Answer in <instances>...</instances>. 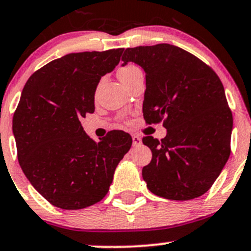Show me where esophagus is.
Returning a JSON list of instances; mask_svg holds the SVG:
<instances>
[{
    "label": "esophagus",
    "mask_w": 251,
    "mask_h": 251,
    "mask_svg": "<svg viewBox=\"0 0 251 251\" xmlns=\"http://www.w3.org/2000/svg\"><path fill=\"white\" fill-rule=\"evenodd\" d=\"M131 139H133V146H140L141 145V137H140L139 135H136V134H133L131 135Z\"/></svg>",
    "instance_id": "34e87169"
}]
</instances>
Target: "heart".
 Here are the masks:
<instances>
[{
  "label": "heart",
  "mask_w": 251,
  "mask_h": 251,
  "mask_svg": "<svg viewBox=\"0 0 251 251\" xmlns=\"http://www.w3.org/2000/svg\"><path fill=\"white\" fill-rule=\"evenodd\" d=\"M141 72V69L139 67L135 66L133 63L126 64V66H122L120 69H118V77L121 79V81L125 82L128 79H130L133 75H135L136 73Z\"/></svg>",
  "instance_id": "obj_1"
}]
</instances>
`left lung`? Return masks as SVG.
Masks as SVG:
<instances>
[{"instance_id":"1","label":"left lung","mask_w":251,"mask_h":251,"mask_svg":"<svg viewBox=\"0 0 251 251\" xmlns=\"http://www.w3.org/2000/svg\"><path fill=\"white\" fill-rule=\"evenodd\" d=\"M122 61L146 73L144 118L163 122L159 141L144 136L152 160L142 169L147 188L168 200L187 201L209 190L231 153L232 112L208 64L170 44L126 49Z\"/></svg>"}]
</instances>
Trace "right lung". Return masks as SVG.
<instances>
[{
  "mask_svg": "<svg viewBox=\"0 0 251 251\" xmlns=\"http://www.w3.org/2000/svg\"><path fill=\"white\" fill-rule=\"evenodd\" d=\"M123 49L69 53L29 76L13 116L18 160L45 200L62 209H81L109 191L116 166L131 136L111 130L100 141L83 131L94 112L99 80L114 71Z\"/></svg>",
  "mask_w": 251,
  "mask_h": 251,
  "instance_id": "1",
  "label": "right lung"
}]
</instances>
